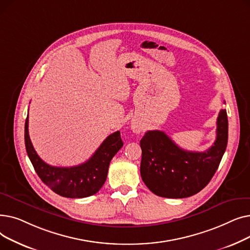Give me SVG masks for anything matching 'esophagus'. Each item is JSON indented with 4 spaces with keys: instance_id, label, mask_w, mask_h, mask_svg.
Here are the masks:
<instances>
[{
    "instance_id": "esophagus-1",
    "label": "esophagus",
    "mask_w": 250,
    "mask_h": 250,
    "mask_svg": "<svg viewBox=\"0 0 250 250\" xmlns=\"http://www.w3.org/2000/svg\"><path fill=\"white\" fill-rule=\"evenodd\" d=\"M132 129H133L134 133L139 134V133L142 132V130H143L144 128H143V125H142L140 123H138V122H133V123H132Z\"/></svg>"
}]
</instances>
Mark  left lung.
Masks as SVG:
<instances>
[{
    "label": "left lung",
    "mask_w": 250,
    "mask_h": 250,
    "mask_svg": "<svg viewBox=\"0 0 250 250\" xmlns=\"http://www.w3.org/2000/svg\"><path fill=\"white\" fill-rule=\"evenodd\" d=\"M228 142V118L221 109L217 137L205 152L183 150L162 130H148L140 142L141 176L155 194L168 199L188 198L211 181L225 153Z\"/></svg>",
    "instance_id": "1"
}]
</instances>
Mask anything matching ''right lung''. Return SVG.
I'll return each instance as SVG.
<instances>
[{
  "mask_svg": "<svg viewBox=\"0 0 250 250\" xmlns=\"http://www.w3.org/2000/svg\"><path fill=\"white\" fill-rule=\"evenodd\" d=\"M24 139L26 152L39 178L52 191L71 199L86 198L99 191L106 180L111 159L124 145L121 132L117 130L103 141L85 163L73 167H57L45 163L35 152L28 133V116L25 122Z\"/></svg>",
  "mask_w": 250,
  "mask_h": 250,
  "instance_id": "obj_1",
  "label": "right lung"
}]
</instances>
